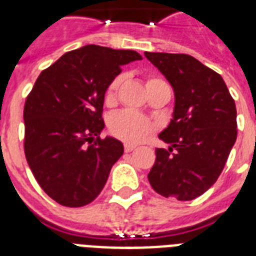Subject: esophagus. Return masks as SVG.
<instances>
[{
    "label": "esophagus",
    "instance_id": "esophagus-1",
    "mask_svg": "<svg viewBox=\"0 0 256 256\" xmlns=\"http://www.w3.org/2000/svg\"><path fill=\"white\" fill-rule=\"evenodd\" d=\"M136 148V144H124V152H132Z\"/></svg>",
    "mask_w": 256,
    "mask_h": 256
}]
</instances>
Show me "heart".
I'll return each mask as SVG.
<instances>
[{
    "mask_svg": "<svg viewBox=\"0 0 256 256\" xmlns=\"http://www.w3.org/2000/svg\"><path fill=\"white\" fill-rule=\"evenodd\" d=\"M120 82H122V77H116L108 85V90H106V96H104V100L108 104H112V100H116ZM160 82L164 81L158 80V78H150L148 81V86L160 84ZM108 128H110L112 136H116V138H120L124 142L138 144L140 140H144L150 132H154L156 124H152L148 116H142L140 112H132V110H124V112H118L112 116L110 120V124H108Z\"/></svg>",
    "mask_w": 256,
    "mask_h": 256,
    "instance_id": "heart-1",
    "label": "heart"
}]
</instances>
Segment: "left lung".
Returning <instances> with one entry per match:
<instances>
[{"label":"left lung","instance_id":"1","mask_svg":"<svg viewBox=\"0 0 256 256\" xmlns=\"http://www.w3.org/2000/svg\"><path fill=\"white\" fill-rule=\"evenodd\" d=\"M146 58L174 90L170 124L160 134L148 182L164 198L191 200L210 188L236 140V108L223 78L188 54L152 53Z\"/></svg>","mask_w":256,"mask_h":256}]
</instances>
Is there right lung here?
I'll use <instances>...</instances> for the list:
<instances>
[{"instance_id":"1","label":"right lung","mask_w":256,"mask_h":256,"mask_svg":"<svg viewBox=\"0 0 256 256\" xmlns=\"http://www.w3.org/2000/svg\"><path fill=\"white\" fill-rule=\"evenodd\" d=\"M140 60L134 50L82 46L44 70L26 98V160L42 190L62 206L92 202L124 154L120 140L100 138L104 94L120 66Z\"/></svg>"}]
</instances>
